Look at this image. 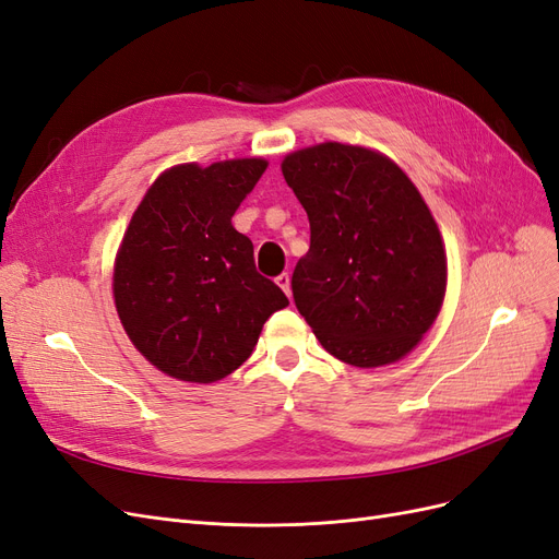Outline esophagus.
Instances as JSON below:
<instances>
[{"instance_id":"1","label":"esophagus","mask_w":559,"mask_h":559,"mask_svg":"<svg viewBox=\"0 0 559 559\" xmlns=\"http://www.w3.org/2000/svg\"><path fill=\"white\" fill-rule=\"evenodd\" d=\"M277 286H280V289L286 294V296H289L292 298V277H289V273H282V275H277Z\"/></svg>"}]
</instances>
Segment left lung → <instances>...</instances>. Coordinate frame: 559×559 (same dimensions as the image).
<instances>
[{
	"label": "left lung",
	"mask_w": 559,
	"mask_h": 559,
	"mask_svg": "<svg viewBox=\"0 0 559 559\" xmlns=\"http://www.w3.org/2000/svg\"><path fill=\"white\" fill-rule=\"evenodd\" d=\"M282 175L310 218L292 289L321 347L376 368L405 357L445 296V249L415 183L378 151L326 142L286 156Z\"/></svg>",
	"instance_id": "8db88e82"
}]
</instances>
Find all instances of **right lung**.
I'll return each mask as SVG.
<instances>
[{"label": "right lung", "instance_id": "obj_1", "mask_svg": "<svg viewBox=\"0 0 559 559\" xmlns=\"http://www.w3.org/2000/svg\"><path fill=\"white\" fill-rule=\"evenodd\" d=\"M265 167L261 158L177 165L130 218L114 267L116 310L132 345L177 380L230 376L267 317L289 306L230 224Z\"/></svg>", "mask_w": 559, "mask_h": 559}]
</instances>
